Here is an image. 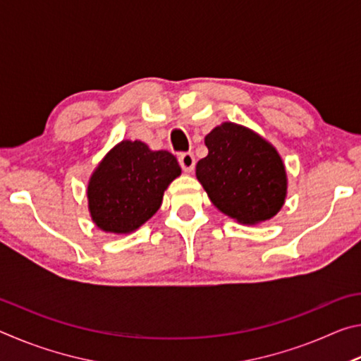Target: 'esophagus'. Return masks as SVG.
Listing matches in <instances>:
<instances>
[{
	"label": "esophagus",
	"instance_id": "esophagus-1",
	"mask_svg": "<svg viewBox=\"0 0 361 361\" xmlns=\"http://www.w3.org/2000/svg\"><path fill=\"white\" fill-rule=\"evenodd\" d=\"M178 161H180L181 169L185 170V172H188V173H191L192 170H194V167H195V159H194L192 152H183V154H180Z\"/></svg>",
	"mask_w": 361,
	"mask_h": 361
}]
</instances>
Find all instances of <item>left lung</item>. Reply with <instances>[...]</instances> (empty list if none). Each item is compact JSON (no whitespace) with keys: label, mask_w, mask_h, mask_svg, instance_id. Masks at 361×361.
<instances>
[{"label":"left lung","mask_w":361,"mask_h":361,"mask_svg":"<svg viewBox=\"0 0 361 361\" xmlns=\"http://www.w3.org/2000/svg\"><path fill=\"white\" fill-rule=\"evenodd\" d=\"M207 157L195 176L212 204L253 226L277 215L285 204L288 178L279 151L259 133L235 122H223L205 137Z\"/></svg>","instance_id":"obj_1"}]
</instances>
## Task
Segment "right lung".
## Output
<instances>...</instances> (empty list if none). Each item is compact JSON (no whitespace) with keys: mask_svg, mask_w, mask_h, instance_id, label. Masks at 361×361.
Segmentation results:
<instances>
[{"mask_svg":"<svg viewBox=\"0 0 361 361\" xmlns=\"http://www.w3.org/2000/svg\"><path fill=\"white\" fill-rule=\"evenodd\" d=\"M180 175L172 152L152 151L140 140H122L90 175V218L102 231L130 234L161 209L164 192Z\"/></svg>","mask_w":361,"mask_h":361,"instance_id":"obj_1","label":"right lung"}]
</instances>
